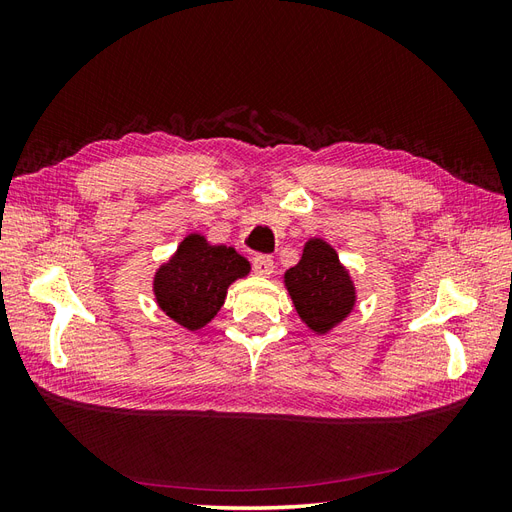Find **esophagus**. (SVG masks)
Wrapping results in <instances>:
<instances>
[{"label":"esophagus","mask_w":512,"mask_h":512,"mask_svg":"<svg viewBox=\"0 0 512 512\" xmlns=\"http://www.w3.org/2000/svg\"><path fill=\"white\" fill-rule=\"evenodd\" d=\"M252 269H254V273H258V275H262V277H269V275L273 273V269H275V265H273V258H271V256H267V254H258V256H254V260H252Z\"/></svg>","instance_id":"34e87169"}]
</instances>
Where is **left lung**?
Wrapping results in <instances>:
<instances>
[{
	"label": "left lung",
	"mask_w": 512,
	"mask_h": 512,
	"mask_svg": "<svg viewBox=\"0 0 512 512\" xmlns=\"http://www.w3.org/2000/svg\"><path fill=\"white\" fill-rule=\"evenodd\" d=\"M286 288L301 320L316 333H327L354 307V286L339 265L337 252L322 239L307 241L299 265L286 271Z\"/></svg>",
	"instance_id": "obj_1"
}]
</instances>
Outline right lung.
<instances>
[{
    "label": "right lung",
    "instance_id": "add662e5",
    "mask_svg": "<svg viewBox=\"0 0 512 512\" xmlns=\"http://www.w3.org/2000/svg\"><path fill=\"white\" fill-rule=\"evenodd\" d=\"M247 273L250 262L232 247L209 245L205 237L190 235L153 277V292L168 318L196 331L218 314L228 286Z\"/></svg>",
    "mask_w": 512,
    "mask_h": 512
}]
</instances>
